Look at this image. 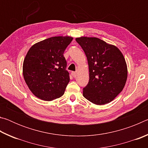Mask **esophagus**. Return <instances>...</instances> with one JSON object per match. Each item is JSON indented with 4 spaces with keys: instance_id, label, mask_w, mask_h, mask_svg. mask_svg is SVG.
Listing matches in <instances>:
<instances>
[{
    "instance_id": "esophagus-1",
    "label": "esophagus",
    "mask_w": 148,
    "mask_h": 148,
    "mask_svg": "<svg viewBox=\"0 0 148 148\" xmlns=\"http://www.w3.org/2000/svg\"><path fill=\"white\" fill-rule=\"evenodd\" d=\"M71 75L72 76H73L74 77H76V76H77V73L76 72H71Z\"/></svg>"
}]
</instances>
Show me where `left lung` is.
Masks as SVG:
<instances>
[{
  "label": "left lung",
  "mask_w": 148,
  "mask_h": 148,
  "mask_svg": "<svg viewBox=\"0 0 148 148\" xmlns=\"http://www.w3.org/2000/svg\"><path fill=\"white\" fill-rule=\"evenodd\" d=\"M76 41L86 53L89 65V81L83 95L92 103H109L124 88L127 66L121 51L116 46L95 37H80Z\"/></svg>",
  "instance_id": "8db88e82"
}]
</instances>
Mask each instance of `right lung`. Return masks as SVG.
Returning a JSON list of instances; mask_svg holds the SVG:
<instances>
[{
	"label": "right lung",
	"instance_id": "obj_1",
	"mask_svg": "<svg viewBox=\"0 0 148 148\" xmlns=\"http://www.w3.org/2000/svg\"><path fill=\"white\" fill-rule=\"evenodd\" d=\"M73 38L54 36L34 44L27 52L23 74L29 89L43 101L62 96L70 81L64 50Z\"/></svg>",
	"mask_w": 148,
	"mask_h": 148
}]
</instances>
